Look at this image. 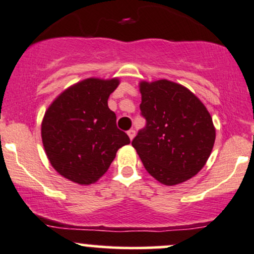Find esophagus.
I'll return each mask as SVG.
<instances>
[{"instance_id": "1", "label": "esophagus", "mask_w": 254, "mask_h": 254, "mask_svg": "<svg viewBox=\"0 0 254 254\" xmlns=\"http://www.w3.org/2000/svg\"><path fill=\"white\" fill-rule=\"evenodd\" d=\"M127 134H128V136H129L130 140H133V138H134V136H135V130L134 129H129L127 132Z\"/></svg>"}]
</instances>
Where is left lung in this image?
<instances>
[{"mask_svg":"<svg viewBox=\"0 0 254 254\" xmlns=\"http://www.w3.org/2000/svg\"><path fill=\"white\" fill-rule=\"evenodd\" d=\"M139 90L146 127L132 145L145 169L167 186L190 180L211 155L216 139L211 115L194 93L167 79L140 81Z\"/></svg>","mask_w":254,"mask_h":254,"instance_id":"8db88e82","label":"left lung"}]
</instances>
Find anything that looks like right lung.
<instances>
[{
  "mask_svg": "<svg viewBox=\"0 0 254 254\" xmlns=\"http://www.w3.org/2000/svg\"><path fill=\"white\" fill-rule=\"evenodd\" d=\"M118 78H89L54 99L42 121V141L50 164L60 175L79 185L95 184L129 138L116 126L108 98Z\"/></svg>",
  "mask_w": 254,
  "mask_h": 254,
  "instance_id": "obj_1",
  "label": "right lung"
}]
</instances>
